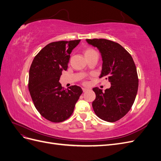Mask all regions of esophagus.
Instances as JSON below:
<instances>
[{"label": "esophagus", "instance_id": "34e87169", "mask_svg": "<svg viewBox=\"0 0 161 161\" xmlns=\"http://www.w3.org/2000/svg\"><path fill=\"white\" fill-rule=\"evenodd\" d=\"M87 90H88V89H86V88H82V91H83V92H85V91H86Z\"/></svg>", "mask_w": 161, "mask_h": 161}]
</instances>
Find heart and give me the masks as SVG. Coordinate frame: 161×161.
<instances>
[{
    "instance_id": "heart-1",
    "label": "heart",
    "mask_w": 161,
    "mask_h": 161,
    "mask_svg": "<svg viewBox=\"0 0 161 161\" xmlns=\"http://www.w3.org/2000/svg\"><path fill=\"white\" fill-rule=\"evenodd\" d=\"M94 52H95L94 50H92V48H90V47L86 48V50H85V52H84L85 56H88L92 54V53H94Z\"/></svg>"
}]
</instances>
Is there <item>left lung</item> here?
I'll return each mask as SVG.
<instances>
[{
    "label": "left lung",
    "mask_w": 161,
    "mask_h": 161,
    "mask_svg": "<svg viewBox=\"0 0 161 161\" xmlns=\"http://www.w3.org/2000/svg\"><path fill=\"white\" fill-rule=\"evenodd\" d=\"M101 53L103 64L99 78L111 82L105 91L95 87L92 103L95 114L108 122L122 118L132 106L137 95L138 78L132 57L119 43L105 39L86 40Z\"/></svg>",
    "instance_id": "1"
}]
</instances>
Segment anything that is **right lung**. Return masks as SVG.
I'll return each instance as SVG.
<instances>
[{"instance_id":"obj_1","label":"right lung","mask_w":161,"mask_h":161,"mask_svg":"<svg viewBox=\"0 0 161 161\" xmlns=\"http://www.w3.org/2000/svg\"><path fill=\"white\" fill-rule=\"evenodd\" d=\"M80 40L52 42L34 58L29 72V91L36 108L52 122H62L72 114L82 90L74 85L64 89L59 82L68 69L70 54Z\"/></svg>"}]
</instances>
